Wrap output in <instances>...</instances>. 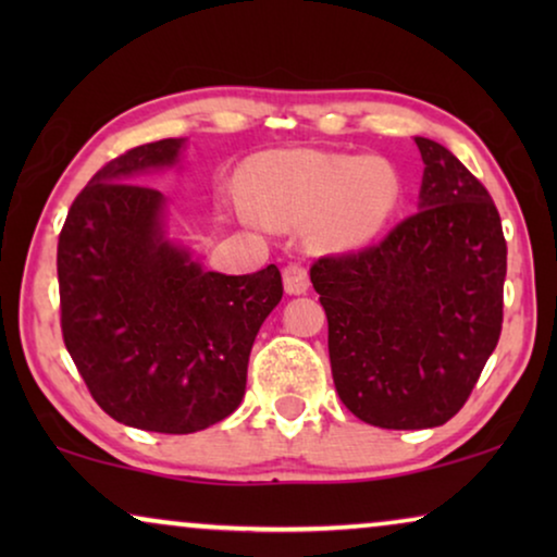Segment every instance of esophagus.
Listing matches in <instances>:
<instances>
[{
    "label": "esophagus",
    "mask_w": 557,
    "mask_h": 557,
    "mask_svg": "<svg viewBox=\"0 0 557 557\" xmlns=\"http://www.w3.org/2000/svg\"><path fill=\"white\" fill-rule=\"evenodd\" d=\"M284 288L286 294H307L309 292V273L301 263H288L284 269Z\"/></svg>",
    "instance_id": "1"
}]
</instances>
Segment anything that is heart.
Listing matches in <instances>:
<instances>
[{
    "label": "heart",
    "instance_id": "b5f03b06",
    "mask_svg": "<svg viewBox=\"0 0 557 557\" xmlns=\"http://www.w3.org/2000/svg\"><path fill=\"white\" fill-rule=\"evenodd\" d=\"M398 193V174L385 159L273 151L250 170L248 218L269 225L314 220L324 246L357 248L383 231Z\"/></svg>",
    "mask_w": 557,
    "mask_h": 557
}]
</instances>
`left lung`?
Listing matches in <instances>:
<instances>
[{
  "label": "left lung",
  "mask_w": 557,
  "mask_h": 557,
  "mask_svg": "<svg viewBox=\"0 0 557 557\" xmlns=\"http://www.w3.org/2000/svg\"><path fill=\"white\" fill-rule=\"evenodd\" d=\"M416 144V215L377 246L311 265L339 400L393 431L433 429L459 413L499 342L507 276L490 193L438 141Z\"/></svg>",
  "instance_id": "1"
}]
</instances>
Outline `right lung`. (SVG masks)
Instances as JSON below:
<instances>
[{
	"label": "right lung",
	"mask_w": 557,
	"mask_h": 557,
	"mask_svg": "<svg viewBox=\"0 0 557 557\" xmlns=\"http://www.w3.org/2000/svg\"><path fill=\"white\" fill-rule=\"evenodd\" d=\"M185 139L128 149L94 174L58 240L60 326L90 395L113 421L195 433L246 395L248 357L284 296L276 265L205 271L166 235L164 195L141 174L180 164Z\"/></svg>",
	"instance_id": "1"
}]
</instances>
